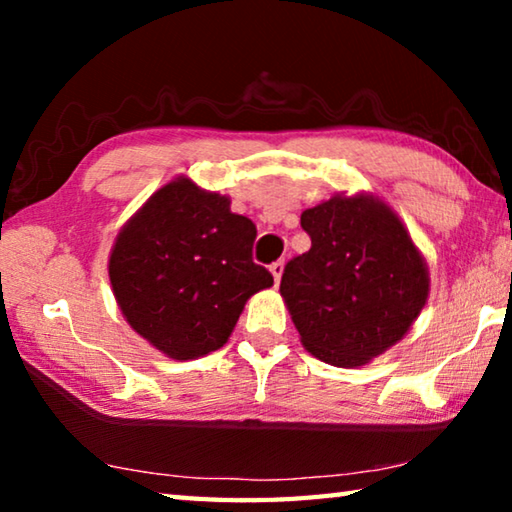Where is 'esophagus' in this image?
<instances>
[{"instance_id":"esophagus-1","label":"esophagus","mask_w":512,"mask_h":512,"mask_svg":"<svg viewBox=\"0 0 512 512\" xmlns=\"http://www.w3.org/2000/svg\"><path fill=\"white\" fill-rule=\"evenodd\" d=\"M282 273H284V262H273V264H271V275H273L275 284H280Z\"/></svg>"}]
</instances>
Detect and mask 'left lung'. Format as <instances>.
I'll return each mask as SVG.
<instances>
[{"label":"left lung","instance_id":"obj_1","mask_svg":"<svg viewBox=\"0 0 512 512\" xmlns=\"http://www.w3.org/2000/svg\"><path fill=\"white\" fill-rule=\"evenodd\" d=\"M307 253L284 266L280 293L305 350L366 366L409 332L429 298V268L379 196L334 194L302 212Z\"/></svg>","mask_w":512,"mask_h":512}]
</instances>
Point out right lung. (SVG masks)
<instances>
[{
  "instance_id": "obj_1",
  "label": "right lung",
  "mask_w": 512,
  "mask_h": 512,
  "mask_svg": "<svg viewBox=\"0 0 512 512\" xmlns=\"http://www.w3.org/2000/svg\"><path fill=\"white\" fill-rule=\"evenodd\" d=\"M255 237V223L232 212L228 196L173 178L110 250L108 275L126 323L176 361L223 348L248 298L273 287V275L253 262Z\"/></svg>"
}]
</instances>
